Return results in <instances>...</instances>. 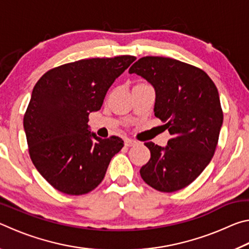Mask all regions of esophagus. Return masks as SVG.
<instances>
[{"mask_svg": "<svg viewBox=\"0 0 249 249\" xmlns=\"http://www.w3.org/2000/svg\"><path fill=\"white\" fill-rule=\"evenodd\" d=\"M137 144H138V142L132 140V138H126V140H125V146H127V147L135 146V145H137Z\"/></svg>", "mask_w": 249, "mask_h": 249, "instance_id": "34e87169", "label": "esophagus"}]
</instances>
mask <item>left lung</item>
Returning a JSON list of instances; mask_svg holds the SVG:
<instances>
[{
    "mask_svg": "<svg viewBox=\"0 0 249 249\" xmlns=\"http://www.w3.org/2000/svg\"><path fill=\"white\" fill-rule=\"evenodd\" d=\"M156 92L155 116L165 122L171 138L166 147L145 142L150 159L141 176L161 192L193 182L212 159L223 124L215 84L203 70L166 57H142L129 68Z\"/></svg>",
    "mask_w": 249,
    "mask_h": 249,
    "instance_id": "8db88e82",
    "label": "left lung"
}]
</instances>
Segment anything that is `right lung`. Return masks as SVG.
Returning a JSON list of instances; mask_svg holds the SVG:
<instances>
[{"mask_svg": "<svg viewBox=\"0 0 249 249\" xmlns=\"http://www.w3.org/2000/svg\"><path fill=\"white\" fill-rule=\"evenodd\" d=\"M135 59H82L47 71L34 87L24 115L29 156L58 191L81 196L94 190L124 146L117 136L102 140L91 133L88 122Z\"/></svg>", "mask_w": 249, "mask_h": 249, "instance_id": "1", "label": "right lung"}]
</instances>
